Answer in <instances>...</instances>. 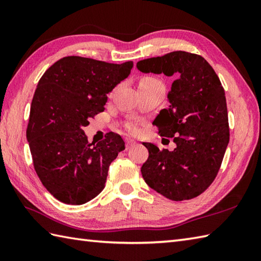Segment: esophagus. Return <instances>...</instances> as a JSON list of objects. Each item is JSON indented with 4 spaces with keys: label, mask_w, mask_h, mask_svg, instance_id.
Masks as SVG:
<instances>
[{
    "label": "esophagus",
    "mask_w": 261,
    "mask_h": 261,
    "mask_svg": "<svg viewBox=\"0 0 261 261\" xmlns=\"http://www.w3.org/2000/svg\"><path fill=\"white\" fill-rule=\"evenodd\" d=\"M125 143H126V148L129 149V148L134 147V146L136 145V141L132 140V139H126V140H125Z\"/></svg>",
    "instance_id": "esophagus-1"
}]
</instances>
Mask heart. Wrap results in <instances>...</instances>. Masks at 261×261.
<instances>
[{
	"label": "heart",
	"mask_w": 261,
	"mask_h": 261,
	"mask_svg": "<svg viewBox=\"0 0 261 261\" xmlns=\"http://www.w3.org/2000/svg\"><path fill=\"white\" fill-rule=\"evenodd\" d=\"M138 86L141 87V86H163L162 82L159 80L154 79V77H150V76H145V77H141L139 80V84ZM132 131H135V127H131Z\"/></svg>",
	"instance_id": "b5f03b06"
}]
</instances>
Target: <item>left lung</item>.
Wrapping results in <instances>:
<instances>
[{
  "label": "left lung",
  "instance_id": "obj_1",
  "mask_svg": "<svg viewBox=\"0 0 261 261\" xmlns=\"http://www.w3.org/2000/svg\"><path fill=\"white\" fill-rule=\"evenodd\" d=\"M142 73L175 76L169 107L153 123L160 136L174 138L173 151L143 142L149 157L141 174L149 187L171 201L198 196L212 184L230 140L224 88L206 60L186 51L140 60Z\"/></svg>",
  "mask_w": 261,
  "mask_h": 261
}]
</instances>
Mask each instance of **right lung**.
Returning a JSON list of instances; mask_svg holds the SVG:
<instances>
[{
    "mask_svg": "<svg viewBox=\"0 0 261 261\" xmlns=\"http://www.w3.org/2000/svg\"><path fill=\"white\" fill-rule=\"evenodd\" d=\"M132 67V62L110 64L68 56L50 66L39 81L27 139L38 177L58 201L81 205L103 191L110 165L124 150V141L109 132L104 140L88 142L83 127L103 112L107 94Z\"/></svg>",
    "mask_w": 261,
    "mask_h": 261,
    "instance_id": "1",
    "label": "right lung"
}]
</instances>
